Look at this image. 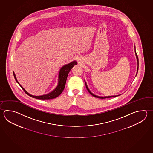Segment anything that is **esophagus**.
<instances>
[{
  "label": "esophagus",
  "mask_w": 153,
  "mask_h": 153,
  "mask_svg": "<svg viewBox=\"0 0 153 153\" xmlns=\"http://www.w3.org/2000/svg\"><path fill=\"white\" fill-rule=\"evenodd\" d=\"M78 62H80V61H79V60H78ZM79 63H80V62H79Z\"/></svg>",
  "instance_id": "34e87169"
}]
</instances>
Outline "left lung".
<instances>
[{
	"label": "left lung",
	"instance_id": "left-lung-1",
	"mask_svg": "<svg viewBox=\"0 0 153 153\" xmlns=\"http://www.w3.org/2000/svg\"><path fill=\"white\" fill-rule=\"evenodd\" d=\"M134 48H135V55H136V59H137V72H136V75H137V72H138V57H137V53H136V50H135V46H134ZM85 86H86V88H87V90H88V91L89 92L90 94L91 95L93 96H94V97H97V98H110V97H116V96H120V95H113V96H97L95 95V94H94L92 92H91V91L89 89V88L88 87V85H87V83H86V82L85 81Z\"/></svg>",
	"mask_w": 153,
	"mask_h": 153
}]
</instances>
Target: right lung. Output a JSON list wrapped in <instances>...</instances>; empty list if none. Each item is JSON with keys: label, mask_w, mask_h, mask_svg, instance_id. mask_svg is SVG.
<instances>
[{"label": "right lung", "mask_w": 153, "mask_h": 153, "mask_svg": "<svg viewBox=\"0 0 153 153\" xmlns=\"http://www.w3.org/2000/svg\"><path fill=\"white\" fill-rule=\"evenodd\" d=\"M77 64V62L76 61H74L70 62V63L67 64L62 66L59 70V74H58V84L57 87L55 88V89L53 90L51 92H49L48 94H46L45 95L40 96L32 95L31 94H29V92H27L26 90L24 88L20 85L19 83L18 82L17 79L16 78V76L15 75V72L13 71V75L15 77V80L17 82L21 88L23 89L24 91L26 93L27 95L30 96V97L33 98H37L39 100H50V99H53V98H56L58 96L60 95L62 92H63V90L64 89L65 83H66V79L68 75L69 74V72L74 65Z\"/></svg>", "instance_id": "right-lung-1"}]
</instances>
